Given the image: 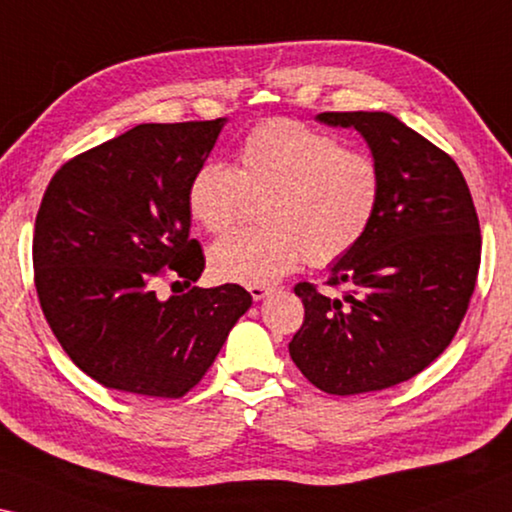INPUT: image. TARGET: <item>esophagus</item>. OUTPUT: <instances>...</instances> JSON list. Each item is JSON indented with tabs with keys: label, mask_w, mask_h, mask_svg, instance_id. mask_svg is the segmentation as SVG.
<instances>
[{
	"label": "esophagus",
	"mask_w": 512,
	"mask_h": 512,
	"mask_svg": "<svg viewBox=\"0 0 512 512\" xmlns=\"http://www.w3.org/2000/svg\"><path fill=\"white\" fill-rule=\"evenodd\" d=\"M248 291H250V296H253L255 300H262L264 296H269L271 287H264V285H253V287H248Z\"/></svg>",
	"instance_id": "esophagus-1"
}]
</instances>
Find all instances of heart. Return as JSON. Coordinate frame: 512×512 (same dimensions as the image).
Here are the masks:
<instances>
[{"label": "heart", "mask_w": 512, "mask_h": 512, "mask_svg": "<svg viewBox=\"0 0 512 512\" xmlns=\"http://www.w3.org/2000/svg\"><path fill=\"white\" fill-rule=\"evenodd\" d=\"M250 198L257 230H239L209 248L218 282L271 285L300 264L328 266L358 246L383 198V173L367 152L294 120H266L243 136L237 168L209 161L189 184V212L207 232L239 221Z\"/></svg>", "instance_id": "1"}]
</instances>
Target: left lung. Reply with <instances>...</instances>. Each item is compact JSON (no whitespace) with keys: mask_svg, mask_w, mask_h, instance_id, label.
<instances>
[{"mask_svg":"<svg viewBox=\"0 0 512 512\" xmlns=\"http://www.w3.org/2000/svg\"><path fill=\"white\" fill-rule=\"evenodd\" d=\"M355 127L383 173L369 232L330 266L326 285L298 282L303 326L289 355L321 392L351 396L424 371L456 337L481 266V227L469 186L449 154L385 111H326Z\"/></svg>","mask_w":512,"mask_h":512,"instance_id":"obj_1","label":"left lung"}]
</instances>
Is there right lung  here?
Returning a JSON list of instances; mask_svg holds the SVG:
<instances>
[{
    "mask_svg": "<svg viewBox=\"0 0 512 512\" xmlns=\"http://www.w3.org/2000/svg\"><path fill=\"white\" fill-rule=\"evenodd\" d=\"M225 118L148 123L56 170L34 230V282L54 337L97 383L180 399L212 367L253 296L239 285L191 287L205 255L189 237V184Z\"/></svg>",
    "mask_w": 512,
    "mask_h": 512,
    "instance_id": "obj_1",
    "label": "right lung"
}]
</instances>
